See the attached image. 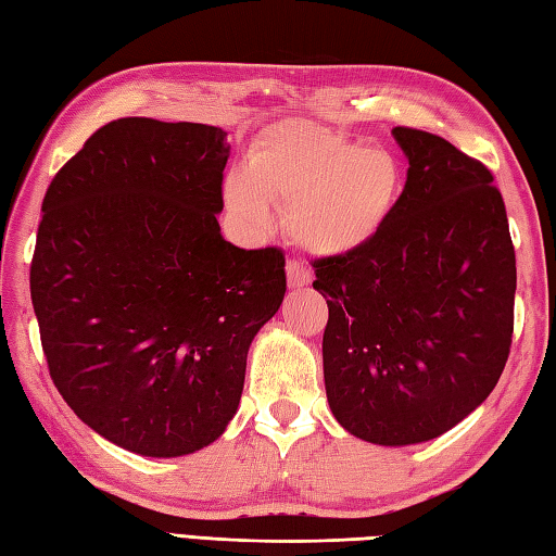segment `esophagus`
<instances>
[{
    "label": "esophagus",
    "instance_id": "34e87169",
    "mask_svg": "<svg viewBox=\"0 0 556 556\" xmlns=\"http://www.w3.org/2000/svg\"><path fill=\"white\" fill-rule=\"evenodd\" d=\"M312 282V270L304 262H298V258H290L288 262V286L290 288H304Z\"/></svg>",
    "mask_w": 556,
    "mask_h": 556
}]
</instances>
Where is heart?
Wrapping results in <instances>:
<instances>
[{"mask_svg":"<svg viewBox=\"0 0 556 556\" xmlns=\"http://www.w3.org/2000/svg\"><path fill=\"white\" fill-rule=\"evenodd\" d=\"M401 191L403 165L391 151L304 119L258 134L244 173L225 179V201L249 228H274L270 203H278L288 208L292 240L319 256L367 247L389 223Z\"/></svg>","mask_w":556,"mask_h":556,"instance_id":"b5f03b06","label":"heart"}]
</instances>
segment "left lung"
I'll list each match as a JSON object with an SVG mask.
<instances>
[{"label": "left lung", "instance_id": "left-lung-1", "mask_svg": "<svg viewBox=\"0 0 556 556\" xmlns=\"http://www.w3.org/2000/svg\"><path fill=\"white\" fill-rule=\"evenodd\" d=\"M393 136L410 167L389 223L367 247L312 266L328 298L331 413L357 439L407 446L448 432L500 381L516 252L490 169L437 134Z\"/></svg>", "mask_w": 556, "mask_h": 556}]
</instances>
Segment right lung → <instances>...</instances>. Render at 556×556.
<instances>
[{"mask_svg":"<svg viewBox=\"0 0 556 556\" xmlns=\"http://www.w3.org/2000/svg\"><path fill=\"white\" fill-rule=\"evenodd\" d=\"M228 134L122 117L42 199L30 300L50 377L112 444L153 458L218 439L247 353L286 294L278 247L223 240Z\"/></svg>","mask_w":556,"mask_h":556,"instance_id":"add662e5","label":"right lung"}]
</instances>
